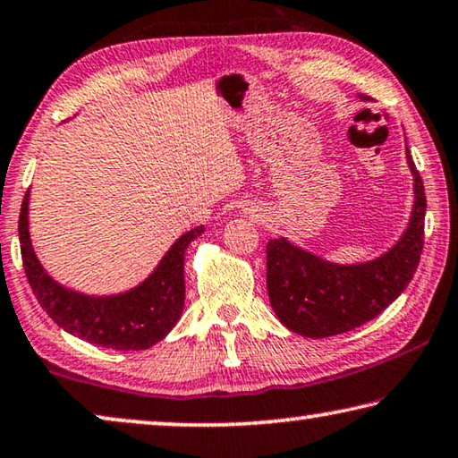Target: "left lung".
<instances>
[{
	"label": "left lung",
	"instance_id": "8db88e82",
	"mask_svg": "<svg viewBox=\"0 0 458 458\" xmlns=\"http://www.w3.org/2000/svg\"><path fill=\"white\" fill-rule=\"evenodd\" d=\"M360 100L369 98L360 96ZM407 164L413 174L416 194L410 227L381 258L340 266L326 262L283 237L266 245L270 305L291 332L305 337L352 332L375 319L410 284L424 250L426 194L410 151Z\"/></svg>",
	"mask_w": 458,
	"mask_h": 458
}]
</instances>
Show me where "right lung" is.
<instances>
[{
    "mask_svg": "<svg viewBox=\"0 0 458 458\" xmlns=\"http://www.w3.org/2000/svg\"><path fill=\"white\" fill-rule=\"evenodd\" d=\"M28 196L20 208L18 233L24 272L34 297L59 327L96 346L147 350L172 332L184 309V253L205 227L186 231L147 280L112 297H88L69 291L48 276L34 256L28 233Z\"/></svg>",
    "mask_w": 458,
    "mask_h": 458,
    "instance_id": "1",
    "label": "right lung"
}]
</instances>
